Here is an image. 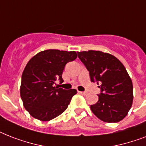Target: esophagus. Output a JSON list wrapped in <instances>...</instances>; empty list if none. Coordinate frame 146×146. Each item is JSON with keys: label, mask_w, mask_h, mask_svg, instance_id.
<instances>
[{"label": "esophagus", "mask_w": 146, "mask_h": 146, "mask_svg": "<svg viewBox=\"0 0 146 146\" xmlns=\"http://www.w3.org/2000/svg\"><path fill=\"white\" fill-rule=\"evenodd\" d=\"M79 93H80V94H82V95H87V92H84V91H78Z\"/></svg>", "instance_id": "34e87169"}]
</instances>
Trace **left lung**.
<instances>
[{"instance_id": "left-lung-1", "label": "left lung", "mask_w": 146, "mask_h": 146, "mask_svg": "<svg viewBox=\"0 0 146 146\" xmlns=\"http://www.w3.org/2000/svg\"><path fill=\"white\" fill-rule=\"evenodd\" d=\"M78 56L92 82L100 84L99 101L90 106L93 114L108 123L123 120L133 100L132 80L125 67L116 57L101 51L78 52Z\"/></svg>"}]
</instances>
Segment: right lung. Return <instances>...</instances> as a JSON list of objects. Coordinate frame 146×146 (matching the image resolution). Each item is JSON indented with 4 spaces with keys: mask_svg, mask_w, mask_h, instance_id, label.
I'll use <instances>...</instances> for the list:
<instances>
[{
    "mask_svg": "<svg viewBox=\"0 0 146 146\" xmlns=\"http://www.w3.org/2000/svg\"><path fill=\"white\" fill-rule=\"evenodd\" d=\"M76 58L74 51L46 50L29 60L22 75L20 95L24 107L32 117L48 121L66 110L77 90L54 87L55 81L63 82L65 66Z\"/></svg>",
    "mask_w": 146,
    "mask_h": 146,
    "instance_id": "1",
    "label": "right lung"
}]
</instances>
